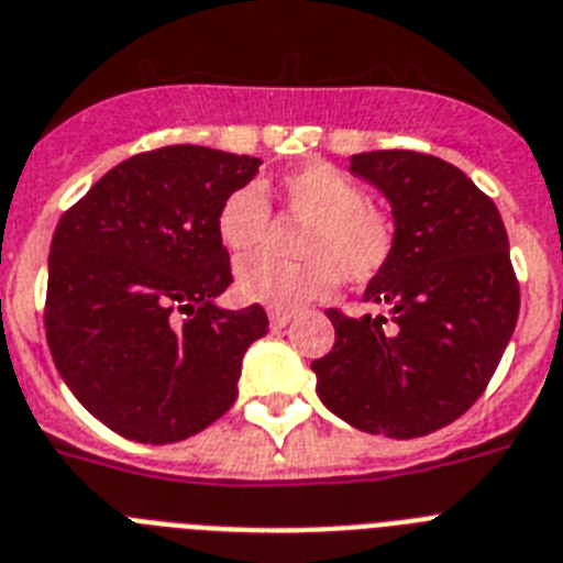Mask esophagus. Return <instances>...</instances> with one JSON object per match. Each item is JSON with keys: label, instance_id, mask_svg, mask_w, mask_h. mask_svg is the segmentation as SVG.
<instances>
[{"label": "esophagus", "instance_id": "esophagus-1", "mask_svg": "<svg viewBox=\"0 0 563 563\" xmlns=\"http://www.w3.org/2000/svg\"><path fill=\"white\" fill-rule=\"evenodd\" d=\"M268 323L272 329H286L291 323V314L289 311H268Z\"/></svg>", "mask_w": 563, "mask_h": 563}]
</instances>
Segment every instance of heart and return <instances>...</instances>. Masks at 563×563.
<instances>
[{"label":"heart","mask_w":563,"mask_h":563,"mask_svg":"<svg viewBox=\"0 0 563 563\" xmlns=\"http://www.w3.org/2000/svg\"><path fill=\"white\" fill-rule=\"evenodd\" d=\"M283 211L300 220L297 254L286 260L257 254L238 266V291L249 303L295 311L338 286H366L386 272L398 249V223L366 200L361 183L329 163H306L277 179ZM272 206L257 186L229 191L217 209V238L234 254H252L266 243Z\"/></svg>","instance_id":"obj_1"}]
</instances>
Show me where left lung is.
Masks as SVG:
<instances>
[{
  "instance_id": "obj_1",
  "label": "left lung",
  "mask_w": 563,
  "mask_h": 563,
  "mask_svg": "<svg viewBox=\"0 0 563 563\" xmlns=\"http://www.w3.org/2000/svg\"><path fill=\"white\" fill-rule=\"evenodd\" d=\"M389 197L398 249L363 295L389 314L329 309L334 346L311 361L318 395L372 434L420 438L457 420L493 380L521 289L495 202L461 168L420 151L354 154Z\"/></svg>"
}]
</instances>
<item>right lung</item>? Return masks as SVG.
Returning a JSON list of instances; mask_svg holds the SVG:
<instances>
[{
    "label": "right lung",
    "mask_w": 563,
    "mask_h": 563,
    "mask_svg": "<svg viewBox=\"0 0 563 563\" xmlns=\"http://www.w3.org/2000/svg\"><path fill=\"white\" fill-rule=\"evenodd\" d=\"M257 165L202 145L134 154L56 225L45 338L68 389L122 438L186 441L238 398L268 318L260 303L214 306L234 280L217 209Z\"/></svg>",
    "instance_id": "1"
}]
</instances>
